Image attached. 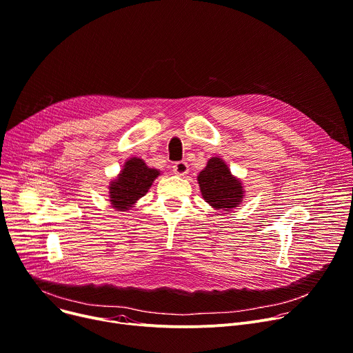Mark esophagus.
Instances as JSON below:
<instances>
[{
    "mask_svg": "<svg viewBox=\"0 0 353 353\" xmlns=\"http://www.w3.org/2000/svg\"><path fill=\"white\" fill-rule=\"evenodd\" d=\"M173 173L176 176H185L188 173V165L187 162H177L173 166Z\"/></svg>",
    "mask_w": 353,
    "mask_h": 353,
    "instance_id": "esophagus-1",
    "label": "esophagus"
}]
</instances>
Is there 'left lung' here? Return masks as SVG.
<instances>
[{"label": "left lung", "mask_w": 353, "mask_h": 353, "mask_svg": "<svg viewBox=\"0 0 353 353\" xmlns=\"http://www.w3.org/2000/svg\"><path fill=\"white\" fill-rule=\"evenodd\" d=\"M196 181L205 203L215 211L230 212L233 208L240 207L244 199L245 191L241 180L230 173L222 158H211L207 166L198 173Z\"/></svg>", "instance_id": "left-lung-1"}]
</instances>
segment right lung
<instances>
[{"instance_id":"obj_1","label":"right lung","mask_w":353,"mask_h":353,"mask_svg":"<svg viewBox=\"0 0 353 353\" xmlns=\"http://www.w3.org/2000/svg\"><path fill=\"white\" fill-rule=\"evenodd\" d=\"M161 174V170L149 168L137 157L127 159L123 169L109 184L110 204L116 211L127 212L138 203Z\"/></svg>"}]
</instances>
